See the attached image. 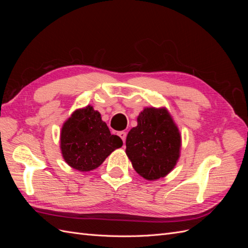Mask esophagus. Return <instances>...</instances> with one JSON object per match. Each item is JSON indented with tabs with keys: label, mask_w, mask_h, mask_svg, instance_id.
<instances>
[{
	"label": "esophagus",
	"mask_w": 248,
	"mask_h": 248,
	"mask_svg": "<svg viewBox=\"0 0 248 248\" xmlns=\"http://www.w3.org/2000/svg\"><path fill=\"white\" fill-rule=\"evenodd\" d=\"M126 132L125 131H120L119 132V137L122 139V140H123V142H125V140H126Z\"/></svg>",
	"instance_id": "34e87169"
}]
</instances>
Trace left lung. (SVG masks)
<instances>
[{"instance_id":"8db88e82","label":"left lung","mask_w":248,"mask_h":248,"mask_svg":"<svg viewBox=\"0 0 248 248\" xmlns=\"http://www.w3.org/2000/svg\"><path fill=\"white\" fill-rule=\"evenodd\" d=\"M181 136L166 108H147L126 138V154L133 169L147 180L162 178L174 169Z\"/></svg>"}]
</instances>
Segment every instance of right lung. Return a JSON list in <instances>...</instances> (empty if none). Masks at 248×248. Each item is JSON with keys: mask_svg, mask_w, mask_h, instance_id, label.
<instances>
[{"mask_svg": "<svg viewBox=\"0 0 248 248\" xmlns=\"http://www.w3.org/2000/svg\"><path fill=\"white\" fill-rule=\"evenodd\" d=\"M122 145V140L110 134L99 112L90 106L74 111L61 131L64 159L71 168L80 171L98 168Z\"/></svg>", "mask_w": 248, "mask_h": 248, "instance_id": "right-lung-1", "label": "right lung"}]
</instances>
